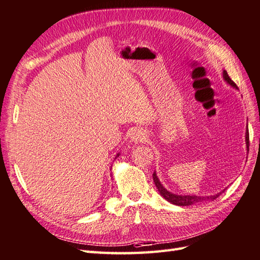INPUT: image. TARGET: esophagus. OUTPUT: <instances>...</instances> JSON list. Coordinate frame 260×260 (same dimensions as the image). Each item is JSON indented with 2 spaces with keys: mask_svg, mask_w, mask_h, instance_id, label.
Masks as SVG:
<instances>
[{
  "mask_svg": "<svg viewBox=\"0 0 260 260\" xmlns=\"http://www.w3.org/2000/svg\"><path fill=\"white\" fill-rule=\"evenodd\" d=\"M146 138H147L146 133H145L143 129H135L131 135L132 142H134L136 144L137 143H144L145 141H146Z\"/></svg>",
  "mask_w": 260,
  "mask_h": 260,
  "instance_id": "1",
  "label": "esophagus"
}]
</instances>
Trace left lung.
I'll list each match as a JSON object with an SVG mask.
<instances>
[{
	"label": "left lung",
	"mask_w": 260,
	"mask_h": 260,
	"mask_svg": "<svg viewBox=\"0 0 260 260\" xmlns=\"http://www.w3.org/2000/svg\"><path fill=\"white\" fill-rule=\"evenodd\" d=\"M224 78L225 80L231 84L232 86L234 87H237L236 84H235L234 81H232V78L229 77V75L227 74V72L224 71ZM246 144H247V148L249 149V133H248V128H247V133H246ZM153 179H154V183L156 185V187H157V189L159 191V194L164 197L167 202H170L174 205H177V206H189V205H192V204H196V203H199V202H203V201H214V199H216L217 197H218L221 192H224L225 189L220 191L219 194H216L214 196H208V197H202V196H196V195H175V194H172V192L168 191L166 188H164L162 187V185L160 184L159 179L157 178V176H156V174L154 173L153 174Z\"/></svg>",
	"instance_id": "1"
}]
</instances>
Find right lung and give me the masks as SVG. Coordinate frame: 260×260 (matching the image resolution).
I'll use <instances>...</instances> for the list:
<instances>
[{
  "label": "right lung",
  "instance_id": "1",
  "mask_svg": "<svg viewBox=\"0 0 260 260\" xmlns=\"http://www.w3.org/2000/svg\"><path fill=\"white\" fill-rule=\"evenodd\" d=\"M117 156H118V155H117Z\"/></svg>",
  "mask_w": 260,
  "mask_h": 260
}]
</instances>
